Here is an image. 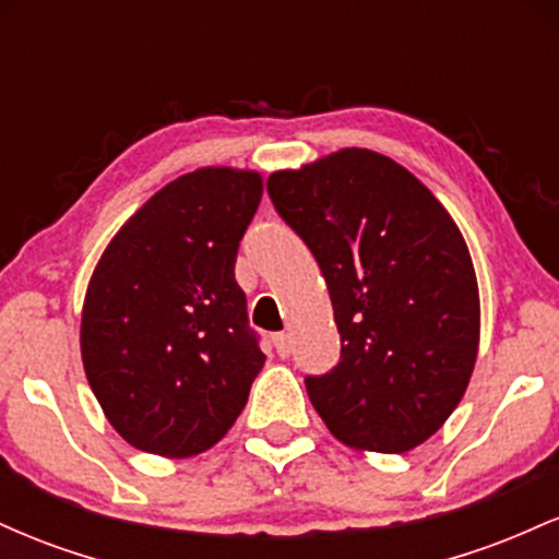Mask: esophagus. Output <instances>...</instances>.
<instances>
[{
	"label": "esophagus",
	"mask_w": 559,
	"mask_h": 559,
	"mask_svg": "<svg viewBox=\"0 0 559 559\" xmlns=\"http://www.w3.org/2000/svg\"><path fill=\"white\" fill-rule=\"evenodd\" d=\"M273 346H275V352H278L281 357L292 355V338H288V333H275Z\"/></svg>",
	"instance_id": "esophagus-1"
}]
</instances>
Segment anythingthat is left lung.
<instances>
[{
  "label": "left lung",
  "mask_w": 559,
  "mask_h": 559,
  "mask_svg": "<svg viewBox=\"0 0 559 559\" xmlns=\"http://www.w3.org/2000/svg\"><path fill=\"white\" fill-rule=\"evenodd\" d=\"M273 207L316 254L342 360L307 376L312 407L344 444L407 452L444 426L478 355L467 243L409 170L342 150L267 178Z\"/></svg>",
  "instance_id": "8db88e82"
}]
</instances>
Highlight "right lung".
Masks as SVG:
<instances>
[{
	"mask_svg": "<svg viewBox=\"0 0 559 559\" xmlns=\"http://www.w3.org/2000/svg\"><path fill=\"white\" fill-rule=\"evenodd\" d=\"M262 199L254 170L199 168L115 234L81 316V357L131 447L194 457L234 426L265 365L236 284L239 241Z\"/></svg>",
	"mask_w": 559,
	"mask_h": 559,
	"instance_id": "obj_1",
	"label": "right lung"
}]
</instances>
